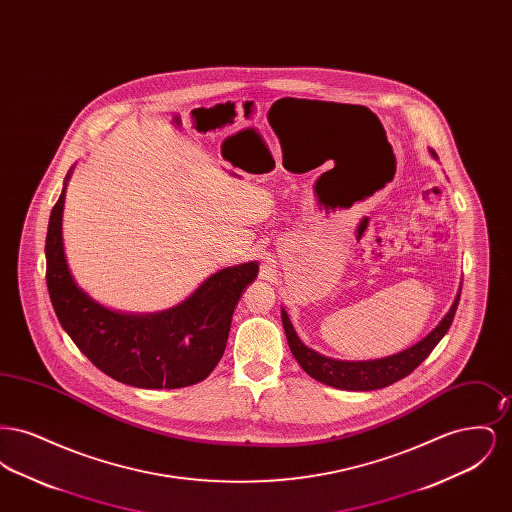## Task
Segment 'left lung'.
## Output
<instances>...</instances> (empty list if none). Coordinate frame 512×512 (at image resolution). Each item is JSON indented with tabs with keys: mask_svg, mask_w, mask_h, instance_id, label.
Here are the masks:
<instances>
[{
	"mask_svg": "<svg viewBox=\"0 0 512 512\" xmlns=\"http://www.w3.org/2000/svg\"><path fill=\"white\" fill-rule=\"evenodd\" d=\"M459 299H461V292L457 293V299H455L453 307L449 309V313L424 340L418 341L416 345L397 353V355L378 359V361H363V363H347V361H336V359L318 355L317 351L309 349L307 345H303V341L297 338L286 311H282V322H284L286 338H288V345L292 349L295 361L311 378H315L326 386L340 388V390H380V388H386L390 384H395L397 380L409 376L414 368L432 353V349L438 345L439 340L447 334L453 317H455V311L459 307Z\"/></svg>",
	"mask_w": 512,
	"mask_h": 512,
	"instance_id": "left-lung-1",
	"label": "left lung"
}]
</instances>
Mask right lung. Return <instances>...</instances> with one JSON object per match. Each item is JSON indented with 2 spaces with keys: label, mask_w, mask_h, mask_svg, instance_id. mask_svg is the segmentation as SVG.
I'll return each instance as SVG.
<instances>
[{
  "label": "right lung",
  "mask_w": 512,
  "mask_h": 512,
  "mask_svg": "<svg viewBox=\"0 0 512 512\" xmlns=\"http://www.w3.org/2000/svg\"><path fill=\"white\" fill-rule=\"evenodd\" d=\"M63 203L65 190L49 215L46 282L55 315L76 347L101 372L134 388L176 390L205 380L219 365L234 309L255 280L257 263L220 270L171 311L121 315L74 284L63 251Z\"/></svg>",
  "instance_id": "add662e5"
}]
</instances>
